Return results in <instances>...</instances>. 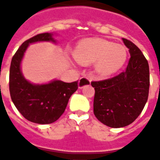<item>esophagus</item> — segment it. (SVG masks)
I'll return each instance as SVG.
<instances>
[{
  "instance_id": "obj_1",
  "label": "esophagus",
  "mask_w": 160,
  "mask_h": 160,
  "mask_svg": "<svg viewBox=\"0 0 160 160\" xmlns=\"http://www.w3.org/2000/svg\"><path fill=\"white\" fill-rule=\"evenodd\" d=\"M90 83L91 80L89 78H87V77H81L80 79V81H79V87L82 88L85 85H88V84Z\"/></svg>"
}]
</instances>
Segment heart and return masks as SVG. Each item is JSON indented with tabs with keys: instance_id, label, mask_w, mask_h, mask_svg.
<instances>
[{
	"instance_id": "1",
	"label": "heart",
	"mask_w": 160,
	"mask_h": 160,
	"mask_svg": "<svg viewBox=\"0 0 160 160\" xmlns=\"http://www.w3.org/2000/svg\"><path fill=\"white\" fill-rule=\"evenodd\" d=\"M73 57L83 65L95 61V71L100 76H110L117 73L127 59V50L123 46L101 38L81 41L73 50Z\"/></svg>"
}]
</instances>
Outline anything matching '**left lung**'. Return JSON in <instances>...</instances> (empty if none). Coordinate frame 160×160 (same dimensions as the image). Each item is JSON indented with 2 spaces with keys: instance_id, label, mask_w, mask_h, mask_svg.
Wrapping results in <instances>:
<instances>
[{
  "instance_id": "1",
  "label": "left lung",
  "mask_w": 160,
  "mask_h": 160,
  "mask_svg": "<svg viewBox=\"0 0 160 160\" xmlns=\"http://www.w3.org/2000/svg\"><path fill=\"white\" fill-rule=\"evenodd\" d=\"M122 41L131 56L126 70L110 79L91 82L95 89L94 115L111 128L132 123L144 109L149 93L148 60L134 42L126 38Z\"/></svg>"
}]
</instances>
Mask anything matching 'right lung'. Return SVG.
<instances>
[{"mask_svg":"<svg viewBox=\"0 0 160 160\" xmlns=\"http://www.w3.org/2000/svg\"><path fill=\"white\" fill-rule=\"evenodd\" d=\"M55 40L50 33H41L23 42L12 56L9 73L12 101L26 120L38 124L56 122L63 114L71 95L78 89V80L66 83L54 80L45 85H33L23 77L20 62L29 43Z\"/></svg>","mask_w":160,"mask_h":160,"instance_id":"1","label":"right lung"}]
</instances>
